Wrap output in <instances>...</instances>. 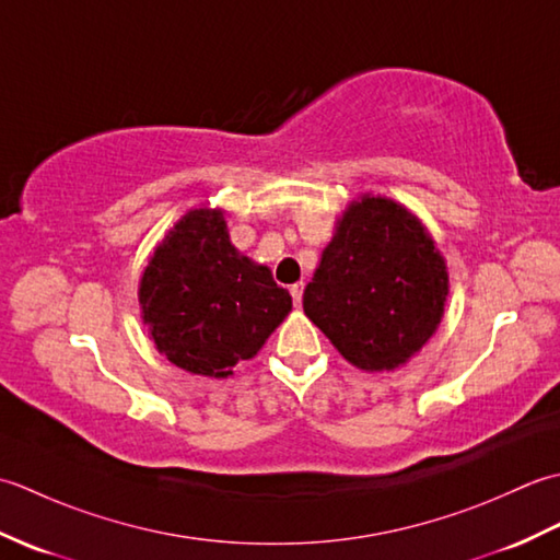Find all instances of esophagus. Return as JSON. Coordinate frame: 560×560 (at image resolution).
<instances>
[{
    "instance_id": "34e87169",
    "label": "esophagus",
    "mask_w": 560,
    "mask_h": 560,
    "mask_svg": "<svg viewBox=\"0 0 560 560\" xmlns=\"http://www.w3.org/2000/svg\"><path fill=\"white\" fill-rule=\"evenodd\" d=\"M303 289H305V283H303V281L293 283V287H291V299H293V305H301V301H303Z\"/></svg>"
}]
</instances>
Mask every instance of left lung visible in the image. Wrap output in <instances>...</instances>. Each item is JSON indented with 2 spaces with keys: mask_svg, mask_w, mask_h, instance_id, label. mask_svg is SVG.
Returning <instances> with one entry per match:
<instances>
[{
  "mask_svg": "<svg viewBox=\"0 0 560 560\" xmlns=\"http://www.w3.org/2000/svg\"><path fill=\"white\" fill-rule=\"evenodd\" d=\"M447 267L421 221L385 197L351 201L325 247L303 311L361 371H395L443 317Z\"/></svg>",
  "mask_w": 560,
  "mask_h": 560,
  "instance_id": "obj_1",
  "label": "left lung"
}]
</instances>
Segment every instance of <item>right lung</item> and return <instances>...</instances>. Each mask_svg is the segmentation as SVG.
<instances>
[{"label": "right lung", "instance_id": "right-lung-1", "mask_svg": "<svg viewBox=\"0 0 560 560\" xmlns=\"http://www.w3.org/2000/svg\"><path fill=\"white\" fill-rule=\"evenodd\" d=\"M139 303L165 359L207 377H229L291 313L289 291L231 245L219 209L175 223L144 269Z\"/></svg>", "mask_w": 560, "mask_h": 560}]
</instances>
